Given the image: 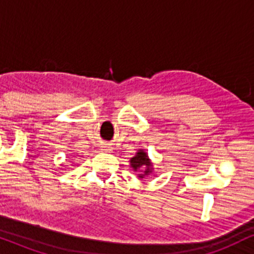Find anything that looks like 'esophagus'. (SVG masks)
<instances>
[{
	"label": "esophagus",
	"mask_w": 254,
	"mask_h": 254,
	"mask_svg": "<svg viewBox=\"0 0 254 254\" xmlns=\"http://www.w3.org/2000/svg\"><path fill=\"white\" fill-rule=\"evenodd\" d=\"M102 151H104V152H109V151H112L113 149H112V146H110V145H108V144H104L103 146H102V149H101Z\"/></svg>",
	"instance_id": "1"
}]
</instances>
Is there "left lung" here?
<instances>
[{"label": "left lung", "instance_id": "1", "mask_svg": "<svg viewBox=\"0 0 254 254\" xmlns=\"http://www.w3.org/2000/svg\"><path fill=\"white\" fill-rule=\"evenodd\" d=\"M129 163L130 167H132L135 172L136 170H140L141 174H138L140 179L149 175L150 173H152V163H151L149 156H147V153L145 152L144 150H139L134 157L130 158Z\"/></svg>", "mask_w": 254, "mask_h": 254}]
</instances>
